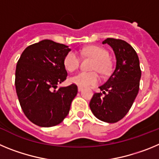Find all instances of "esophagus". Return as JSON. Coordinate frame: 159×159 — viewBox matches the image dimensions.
<instances>
[{"instance_id":"34e87169","label":"esophagus","mask_w":159,"mask_h":159,"mask_svg":"<svg viewBox=\"0 0 159 159\" xmlns=\"http://www.w3.org/2000/svg\"><path fill=\"white\" fill-rule=\"evenodd\" d=\"M83 89H84V88H83L82 87H80V86L78 87V91H79V92H81V91H82Z\"/></svg>"}]
</instances>
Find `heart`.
Instances as JSON below:
<instances>
[{
    "instance_id": "b5f03b06",
    "label": "heart",
    "mask_w": 159,
    "mask_h": 159,
    "mask_svg": "<svg viewBox=\"0 0 159 159\" xmlns=\"http://www.w3.org/2000/svg\"><path fill=\"white\" fill-rule=\"evenodd\" d=\"M80 53L84 57H91L95 61L92 65V69L99 71L102 74L110 71L111 64L108 59L109 53L106 49L99 46H88L81 49ZM80 58L74 52H69L64 58V66L68 71H75L80 67ZM99 80V75L97 71H81L71 78V82L80 87L94 85Z\"/></svg>"
}]
</instances>
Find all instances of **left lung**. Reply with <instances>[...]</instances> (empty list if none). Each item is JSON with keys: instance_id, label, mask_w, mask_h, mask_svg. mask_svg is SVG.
I'll use <instances>...</instances> for the list:
<instances>
[{"instance_id": "8db88e82", "label": "left lung", "mask_w": 159, "mask_h": 159, "mask_svg": "<svg viewBox=\"0 0 159 159\" xmlns=\"http://www.w3.org/2000/svg\"><path fill=\"white\" fill-rule=\"evenodd\" d=\"M102 43L113 48L116 67L108 80L99 87L105 95L101 92L94 94L89 106L97 119L113 123L121 120L131 107L139 90L141 69L137 53L127 42L107 38Z\"/></svg>"}]
</instances>
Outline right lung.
<instances>
[{"instance_id":"add662e5","label":"right lung","mask_w":159,"mask_h":159,"mask_svg":"<svg viewBox=\"0 0 159 159\" xmlns=\"http://www.w3.org/2000/svg\"><path fill=\"white\" fill-rule=\"evenodd\" d=\"M70 50L65 44L43 40L26 48L18 60L16 95L25 116L37 126L60 124L77 95L75 84L57 89L67 76L64 58Z\"/></svg>"}]
</instances>
